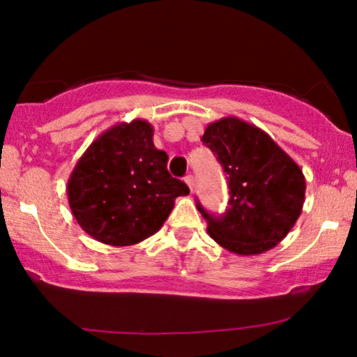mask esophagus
<instances>
[{"mask_svg": "<svg viewBox=\"0 0 357 357\" xmlns=\"http://www.w3.org/2000/svg\"><path fill=\"white\" fill-rule=\"evenodd\" d=\"M183 180H185V183L188 185V188H190V192H193V177H192V175H187V177Z\"/></svg>", "mask_w": 357, "mask_h": 357, "instance_id": "1", "label": "esophagus"}]
</instances>
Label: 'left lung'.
Listing matches in <instances>:
<instances>
[{"instance_id":"8db88e82","label":"left lung","mask_w":357,"mask_h":357,"mask_svg":"<svg viewBox=\"0 0 357 357\" xmlns=\"http://www.w3.org/2000/svg\"><path fill=\"white\" fill-rule=\"evenodd\" d=\"M228 175L230 202L222 217L197 208L206 231L228 252L252 257L275 248L300 218L306 180L300 165L265 130L238 117L206 126L204 137Z\"/></svg>"}]
</instances>
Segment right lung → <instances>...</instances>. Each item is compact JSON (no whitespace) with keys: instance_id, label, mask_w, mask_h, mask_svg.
Instances as JSON below:
<instances>
[{"instance_id":"right-lung-1","label":"right lung","mask_w":357,"mask_h":357,"mask_svg":"<svg viewBox=\"0 0 357 357\" xmlns=\"http://www.w3.org/2000/svg\"><path fill=\"white\" fill-rule=\"evenodd\" d=\"M152 137L147 121L121 122L102 132L74 167L69 206L82 230L100 243H140L160 230L175 199L190 193L169 174V155Z\"/></svg>"}]
</instances>
